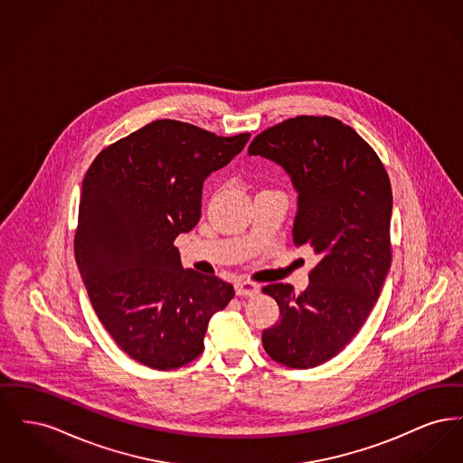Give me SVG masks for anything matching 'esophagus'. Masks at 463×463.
I'll list each match as a JSON object with an SVG mask.
<instances>
[{"instance_id": "34e87169", "label": "esophagus", "mask_w": 463, "mask_h": 463, "mask_svg": "<svg viewBox=\"0 0 463 463\" xmlns=\"http://www.w3.org/2000/svg\"><path fill=\"white\" fill-rule=\"evenodd\" d=\"M234 289H236V295H240V297H253L260 291V287L251 281H236Z\"/></svg>"}]
</instances>
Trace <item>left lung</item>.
<instances>
[{
	"mask_svg": "<svg viewBox=\"0 0 463 463\" xmlns=\"http://www.w3.org/2000/svg\"><path fill=\"white\" fill-rule=\"evenodd\" d=\"M250 156L287 170L298 193L293 244L321 259L310 285L262 288L279 321L262 333L265 353L307 370L340 353L361 330L391 269L392 189L383 163L351 127L331 116H297L259 133Z\"/></svg>",
	"mask_w": 463,
	"mask_h": 463,
	"instance_id": "8db88e82",
	"label": "left lung"
}]
</instances>
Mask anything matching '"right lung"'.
<instances>
[{"mask_svg":"<svg viewBox=\"0 0 463 463\" xmlns=\"http://www.w3.org/2000/svg\"><path fill=\"white\" fill-rule=\"evenodd\" d=\"M250 133L221 137L157 119L90 165L74 236L90 302L123 353L175 370L204 349L210 317L234 297L217 276L182 269L176 236L201 217L203 182L240 155Z\"/></svg>","mask_w":463,"mask_h":463,"instance_id":"1","label":"right lung"}]
</instances>
